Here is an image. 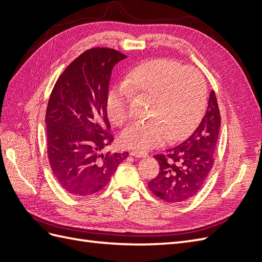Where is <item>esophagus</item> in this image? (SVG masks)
<instances>
[{"mask_svg":"<svg viewBox=\"0 0 262 262\" xmlns=\"http://www.w3.org/2000/svg\"><path fill=\"white\" fill-rule=\"evenodd\" d=\"M130 155L134 156V157H145L146 153H144V152H137V150H131Z\"/></svg>","mask_w":262,"mask_h":262,"instance_id":"esophagus-1","label":"esophagus"}]
</instances>
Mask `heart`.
Returning <instances> with one entry per match:
<instances>
[{
  "label": "heart",
  "instance_id": "obj_1",
  "mask_svg": "<svg viewBox=\"0 0 262 262\" xmlns=\"http://www.w3.org/2000/svg\"><path fill=\"white\" fill-rule=\"evenodd\" d=\"M131 93L152 97L146 121H138L120 136V143L131 149L147 150L165 140L187 137L199 123L207 105V83L199 71L168 59H155L139 66L124 84L109 91L107 115L115 125L128 119L126 104Z\"/></svg>",
  "mask_w": 262,
  "mask_h": 262
}]
</instances>
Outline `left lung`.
<instances>
[{
  "instance_id": "left-lung-1",
  "label": "left lung",
  "mask_w": 262,
  "mask_h": 262,
  "mask_svg": "<svg viewBox=\"0 0 262 262\" xmlns=\"http://www.w3.org/2000/svg\"><path fill=\"white\" fill-rule=\"evenodd\" d=\"M220 126V109L212 91L207 113L191 136L164 154L154 156L160 164V172L148 182L153 194L166 202L177 203L200 191L213 167Z\"/></svg>"
}]
</instances>
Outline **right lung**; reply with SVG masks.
Here are the masks:
<instances>
[{"label":"right lung","mask_w":262,"mask_h":262,"mask_svg":"<svg viewBox=\"0 0 262 262\" xmlns=\"http://www.w3.org/2000/svg\"><path fill=\"white\" fill-rule=\"evenodd\" d=\"M125 58L110 48L87 50L68 66L51 92L46 113L49 163L71 194L98 192L129 156L101 153L114 141L106 110L110 75Z\"/></svg>","instance_id":"add662e5"}]
</instances>
